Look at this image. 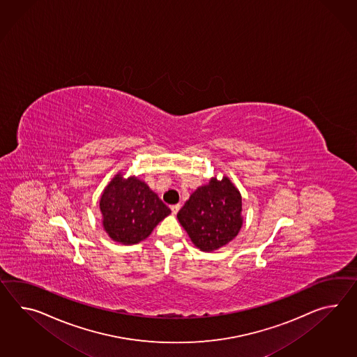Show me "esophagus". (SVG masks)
<instances>
[{
  "label": "esophagus",
  "instance_id": "obj_1",
  "mask_svg": "<svg viewBox=\"0 0 357 357\" xmlns=\"http://www.w3.org/2000/svg\"><path fill=\"white\" fill-rule=\"evenodd\" d=\"M172 211H173V214H176L178 211H179V209H181V205L179 204H175V205H172Z\"/></svg>",
  "mask_w": 357,
  "mask_h": 357
}]
</instances>
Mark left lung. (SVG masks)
<instances>
[{
    "label": "left lung",
    "instance_id": "obj_1",
    "mask_svg": "<svg viewBox=\"0 0 357 357\" xmlns=\"http://www.w3.org/2000/svg\"><path fill=\"white\" fill-rule=\"evenodd\" d=\"M243 197L232 181L213 176L197 187L176 218L193 245L211 252L231 243L243 227Z\"/></svg>",
    "mask_w": 357,
    "mask_h": 357
}]
</instances>
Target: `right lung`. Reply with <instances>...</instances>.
I'll return each instance as SVG.
<instances>
[{
	"label": "right lung",
	"instance_id": "1",
	"mask_svg": "<svg viewBox=\"0 0 357 357\" xmlns=\"http://www.w3.org/2000/svg\"><path fill=\"white\" fill-rule=\"evenodd\" d=\"M102 225L116 243L134 245L146 240L172 210L138 176L119 172L105 185L99 201Z\"/></svg>",
	"mask_w": 357,
	"mask_h": 357
}]
</instances>
